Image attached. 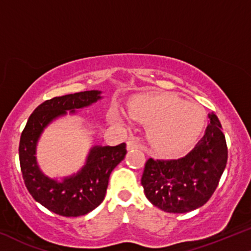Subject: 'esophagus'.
<instances>
[{"label": "esophagus", "instance_id": "34e87169", "mask_svg": "<svg viewBox=\"0 0 251 251\" xmlns=\"http://www.w3.org/2000/svg\"><path fill=\"white\" fill-rule=\"evenodd\" d=\"M126 148H127V151H131V149L139 148V145L138 142H135L134 140H128L126 142Z\"/></svg>", "mask_w": 251, "mask_h": 251}]
</instances>
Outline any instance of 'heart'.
Returning <instances> with one entry per match:
<instances>
[{"instance_id": "obj_1", "label": "heart", "mask_w": 251, "mask_h": 251, "mask_svg": "<svg viewBox=\"0 0 251 251\" xmlns=\"http://www.w3.org/2000/svg\"><path fill=\"white\" fill-rule=\"evenodd\" d=\"M127 116L146 125V139L154 153L174 155L191 146L205 124L198 104L171 94H149L128 104Z\"/></svg>"}]
</instances>
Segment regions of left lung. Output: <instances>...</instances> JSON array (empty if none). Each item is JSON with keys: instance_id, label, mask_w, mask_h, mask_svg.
<instances>
[{"instance_id": "left-lung-1", "label": "left lung", "mask_w": 251, "mask_h": 251, "mask_svg": "<svg viewBox=\"0 0 251 251\" xmlns=\"http://www.w3.org/2000/svg\"><path fill=\"white\" fill-rule=\"evenodd\" d=\"M201 141L178 160L148 158L141 184L154 206L169 213H186L211 198L227 164L228 149L214 113Z\"/></svg>"}]
</instances>
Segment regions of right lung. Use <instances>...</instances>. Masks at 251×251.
<instances>
[{
    "label": "right lung",
    "instance_id": "add662e5",
    "mask_svg": "<svg viewBox=\"0 0 251 251\" xmlns=\"http://www.w3.org/2000/svg\"><path fill=\"white\" fill-rule=\"evenodd\" d=\"M100 91H82L54 97L41 103L28 118L20 140V163L25 186L39 202L62 217H80L91 212L105 197L111 171L125 157L126 144L115 147L95 146L90 149L84 167L61 182L41 173L37 163L36 148L39 136L49 124L65 116L67 111L89 106L100 100Z\"/></svg>",
    "mask_w": 251,
    "mask_h": 251
}]
</instances>
